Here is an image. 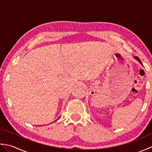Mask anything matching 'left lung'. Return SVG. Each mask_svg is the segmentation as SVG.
Here are the masks:
<instances>
[{
    "mask_svg": "<svg viewBox=\"0 0 152 152\" xmlns=\"http://www.w3.org/2000/svg\"><path fill=\"white\" fill-rule=\"evenodd\" d=\"M134 58H135V59H136L137 60H138V61H139V62H140V63L141 64H142V62H141V61H140V59H139V58H138V57H134Z\"/></svg>",
    "mask_w": 152,
    "mask_h": 152,
    "instance_id": "left-lung-1",
    "label": "left lung"
}]
</instances>
